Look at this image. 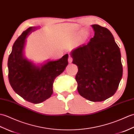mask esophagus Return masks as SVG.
Here are the masks:
<instances>
[{"label":"esophagus","mask_w":134,"mask_h":134,"mask_svg":"<svg viewBox=\"0 0 134 134\" xmlns=\"http://www.w3.org/2000/svg\"><path fill=\"white\" fill-rule=\"evenodd\" d=\"M68 62H69L70 63H72V58H71V57H68Z\"/></svg>","instance_id":"esophagus-1"}]
</instances>
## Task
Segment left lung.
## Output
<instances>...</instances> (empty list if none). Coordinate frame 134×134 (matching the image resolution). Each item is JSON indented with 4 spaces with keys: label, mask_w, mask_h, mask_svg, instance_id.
Segmentation results:
<instances>
[{
    "label": "left lung",
    "mask_w": 134,
    "mask_h": 134,
    "mask_svg": "<svg viewBox=\"0 0 134 134\" xmlns=\"http://www.w3.org/2000/svg\"><path fill=\"white\" fill-rule=\"evenodd\" d=\"M94 36L71 52L78 67L77 91L91 102H102L116 92L123 75L119 47L107 28L92 25Z\"/></svg>",
    "instance_id": "obj_1"
}]
</instances>
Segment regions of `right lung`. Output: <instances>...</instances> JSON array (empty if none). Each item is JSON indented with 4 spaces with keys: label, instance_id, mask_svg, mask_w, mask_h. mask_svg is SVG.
<instances>
[{
    "label": "right lung",
    "instance_id": "add662e5",
    "mask_svg": "<svg viewBox=\"0 0 134 134\" xmlns=\"http://www.w3.org/2000/svg\"><path fill=\"white\" fill-rule=\"evenodd\" d=\"M32 26L23 32L12 46L8 57V79L14 91L24 100L40 103L51 97L55 79L63 72L68 65V55L58 60H47L36 65L25 57L26 39L39 29Z\"/></svg>",
    "mask_w": 134,
    "mask_h": 134
}]
</instances>
